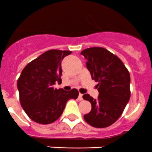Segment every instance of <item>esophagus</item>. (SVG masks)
Masks as SVG:
<instances>
[{"label":"esophagus","mask_w":152,"mask_h":152,"mask_svg":"<svg viewBox=\"0 0 152 152\" xmlns=\"http://www.w3.org/2000/svg\"><path fill=\"white\" fill-rule=\"evenodd\" d=\"M82 96H83V94H82V93H79V95H78V99H79V100H82V99H83V98H82Z\"/></svg>","instance_id":"esophagus-1"}]
</instances>
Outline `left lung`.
<instances>
[{
  "mask_svg": "<svg viewBox=\"0 0 152 152\" xmlns=\"http://www.w3.org/2000/svg\"><path fill=\"white\" fill-rule=\"evenodd\" d=\"M86 66L96 82L99 96L93 99L84 94L83 99L92 104L90 112L84 115L86 122L96 128H105L122 115L130 98L129 72L116 55L101 47L84 49Z\"/></svg>",
  "mask_w": 152,
  "mask_h": 152,
  "instance_id": "obj_1",
  "label": "left lung"
}]
</instances>
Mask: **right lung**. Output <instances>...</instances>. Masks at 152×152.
Returning a JSON list of instances; mask_svg holds the SVG:
<instances>
[{"mask_svg": "<svg viewBox=\"0 0 152 152\" xmlns=\"http://www.w3.org/2000/svg\"><path fill=\"white\" fill-rule=\"evenodd\" d=\"M71 51L51 49L30 62L19 76L17 87L22 107L30 118L40 124L56 121L64 111L67 100L77 99L78 91L55 88L61 82L62 59Z\"/></svg>", "mask_w": 152, "mask_h": 152, "instance_id": "right-lung-1", "label": "right lung"}]
</instances>
